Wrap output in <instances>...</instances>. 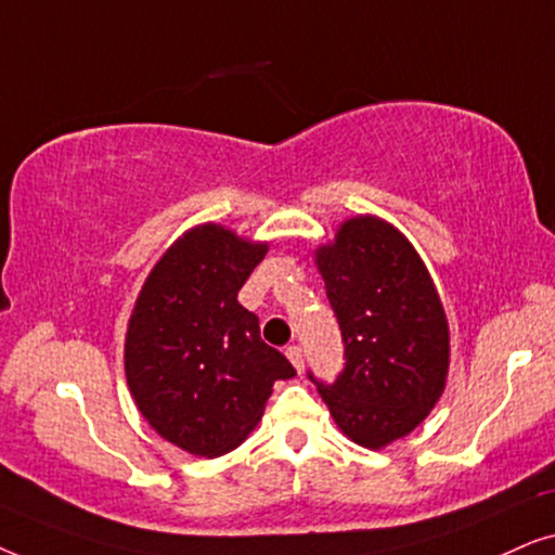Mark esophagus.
Wrapping results in <instances>:
<instances>
[{
	"instance_id": "obj_1",
	"label": "esophagus",
	"mask_w": 555,
	"mask_h": 555,
	"mask_svg": "<svg viewBox=\"0 0 555 555\" xmlns=\"http://www.w3.org/2000/svg\"><path fill=\"white\" fill-rule=\"evenodd\" d=\"M285 356L291 359L293 369L298 371V374H302V348L300 346H287L285 348Z\"/></svg>"
}]
</instances>
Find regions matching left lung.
Masks as SVG:
<instances>
[{
  "label": "left lung",
  "mask_w": 555,
  "mask_h": 555,
  "mask_svg": "<svg viewBox=\"0 0 555 555\" xmlns=\"http://www.w3.org/2000/svg\"><path fill=\"white\" fill-rule=\"evenodd\" d=\"M313 257L346 344L344 371L315 382L318 393L351 442L384 450L427 420L447 386L442 298L412 242L376 215L340 222Z\"/></svg>",
  "instance_id": "8db88e82"
}]
</instances>
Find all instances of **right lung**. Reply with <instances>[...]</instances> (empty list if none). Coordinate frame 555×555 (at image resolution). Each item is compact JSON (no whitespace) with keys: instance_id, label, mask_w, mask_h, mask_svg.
<instances>
[{"instance_id":"1","label":"right lung","mask_w":555,"mask_h":555,"mask_svg":"<svg viewBox=\"0 0 555 555\" xmlns=\"http://www.w3.org/2000/svg\"><path fill=\"white\" fill-rule=\"evenodd\" d=\"M264 255L268 242L196 224L158 257L128 318V391L158 437L196 457H222L245 442L272 384L295 376L237 300Z\"/></svg>"}]
</instances>
